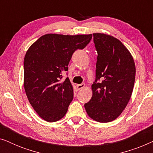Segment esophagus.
Segmentation results:
<instances>
[{"label":"esophagus","mask_w":153,"mask_h":153,"mask_svg":"<svg viewBox=\"0 0 153 153\" xmlns=\"http://www.w3.org/2000/svg\"><path fill=\"white\" fill-rule=\"evenodd\" d=\"M84 87H85L84 83H81V84H77L76 85V88H77V89L79 90H79L84 88Z\"/></svg>","instance_id":"1"}]
</instances>
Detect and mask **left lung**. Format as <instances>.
<instances>
[{
    "instance_id": "1",
    "label": "left lung",
    "mask_w": 153,
    "mask_h": 153,
    "mask_svg": "<svg viewBox=\"0 0 153 153\" xmlns=\"http://www.w3.org/2000/svg\"><path fill=\"white\" fill-rule=\"evenodd\" d=\"M97 52L93 96L84 104L87 114L100 123L114 120L130 100L135 81L134 61L123 44L111 35L93 33Z\"/></svg>"
}]
</instances>
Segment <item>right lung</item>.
Instances as JSON below:
<instances>
[{"label":"right lung","mask_w":153,"mask_h":153,"mask_svg":"<svg viewBox=\"0 0 153 153\" xmlns=\"http://www.w3.org/2000/svg\"><path fill=\"white\" fill-rule=\"evenodd\" d=\"M92 34L64 35L47 34L39 37L27 51L24 61V84L29 102L47 122L65 116L73 100L70 79L60 81L72 54L83 49Z\"/></svg>","instance_id":"add662e5"}]
</instances>
